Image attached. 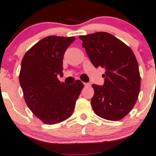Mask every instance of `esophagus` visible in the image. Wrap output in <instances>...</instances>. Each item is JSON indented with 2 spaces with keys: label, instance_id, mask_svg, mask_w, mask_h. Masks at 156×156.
I'll return each instance as SVG.
<instances>
[{
  "label": "esophagus",
  "instance_id": "obj_1",
  "mask_svg": "<svg viewBox=\"0 0 156 156\" xmlns=\"http://www.w3.org/2000/svg\"><path fill=\"white\" fill-rule=\"evenodd\" d=\"M84 85H85V86H90V83H84Z\"/></svg>",
  "mask_w": 156,
  "mask_h": 156
}]
</instances>
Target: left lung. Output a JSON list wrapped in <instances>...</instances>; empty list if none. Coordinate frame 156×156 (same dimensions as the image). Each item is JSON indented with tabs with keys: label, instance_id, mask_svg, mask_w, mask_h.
Listing matches in <instances>:
<instances>
[{
	"label": "left lung",
	"instance_id": "8db88e82",
	"mask_svg": "<svg viewBox=\"0 0 156 156\" xmlns=\"http://www.w3.org/2000/svg\"><path fill=\"white\" fill-rule=\"evenodd\" d=\"M82 47L95 68L105 69L104 85H92L91 106L102 119L118 121L127 115L139 97V65L130 48L107 32L80 36Z\"/></svg>",
	"mask_w": 156,
	"mask_h": 156
}]
</instances>
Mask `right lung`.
I'll return each instance as SVG.
<instances>
[{
  "label": "right lung",
  "instance_id": "add662e5",
  "mask_svg": "<svg viewBox=\"0 0 156 156\" xmlns=\"http://www.w3.org/2000/svg\"><path fill=\"white\" fill-rule=\"evenodd\" d=\"M75 40L74 37H44L26 52L21 62L19 81L24 100L44 124L68 119L84 87L80 80L67 85L57 78L62 75L65 51Z\"/></svg>",
  "mask_w": 156,
  "mask_h": 156
}]
</instances>
